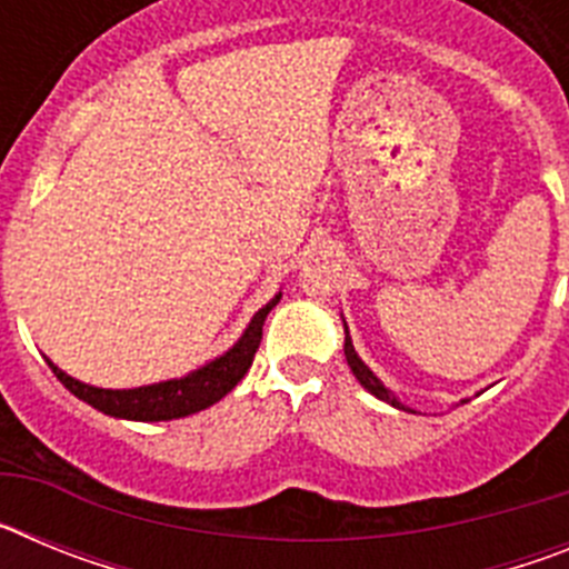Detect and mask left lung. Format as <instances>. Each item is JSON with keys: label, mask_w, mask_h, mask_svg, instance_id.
I'll return each mask as SVG.
<instances>
[{"label": "left lung", "mask_w": 569, "mask_h": 569, "mask_svg": "<svg viewBox=\"0 0 569 569\" xmlns=\"http://www.w3.org/2000/svg\"><path fill=\"white\" fill-rule=\"evenodd\" d=\"M345 356H347V365H350V370H353V376H356V379H359V385L365 387L367 393H373L376 399H381V401H387V405L399 407V410H407V413H413V410H410V407L401 405V401L396 399L393 390H387V387L381 385L379 379H376L373 370H370V367H367L365 361L359 359V353H356L353 341H350V333H347V325H345Z\"/></svg>", "instance_id": "8db88e82"}]
</instances>
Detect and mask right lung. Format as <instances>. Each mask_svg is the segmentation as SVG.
<instances>
[{
	"mask_svg": "<svg viewBox=\"0 0 569 569\" xmlns=\"http://www.w3.org/2000/svg\"><path fill=\"white\" fill-rule=\"evenodd\" d=\"M279 299L281 293H276L273 299L250 319L248 330L241 333V339L230 347L228 353L208 361V365L193 370V373L182 376V379H168L159 381V385L133 387V390H104V387H93L73 379V376H68L64 370H59L50 359L48 365L50 370H53V376L68 387L70 393L77 396V399L88 401L90 407L102 410L104 416L130 421L182 419V416L199 413L204 407L224 399V396L244 379V373H248L250 365H253L256 350H259L264 319H268L270 310L279 305Z\"/></svg>",
	"mask_w": 569,
	"mask_h": 569,
	"instance_id": "obj_1",
	"label": "right lung"
}]
</instances>
